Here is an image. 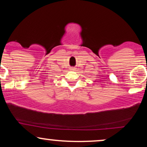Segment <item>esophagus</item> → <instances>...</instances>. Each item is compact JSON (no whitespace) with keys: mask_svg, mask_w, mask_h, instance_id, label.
Here are the masks:
<instances>
[{"mask_svg":"<svg viewBox=\"0 0 147 147\" xmlns=\"http://www.w3.org/2000/svg\"><path fill=\"white\" fill-rule=\"evenodd\" d=\"M71 70H75V68H74V67H71Z\"/></svg>","mask_w":147,"mask_h":147,"instance_id":"esophagus-1","label":"esophagus"}]
</instances>
